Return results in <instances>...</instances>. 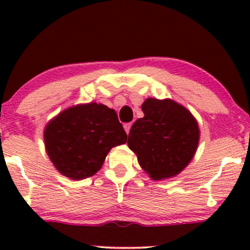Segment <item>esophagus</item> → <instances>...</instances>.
<instances>
[{
	"label": "esophagus",
	"instance_id": "obj_1",
	"mask_svg": "<svg viewBox=\"0 0 250 250\" xmlns=\"http://www.w3.org/2000/svg\"><path fill=\"white\" fill-rule=\"evenodd\" d=\"M131 125H133V123H125V125H123V127H125V133L127 134H129V131H130V128H131Z\"/></svg>",
	"mask_w": 250,
	"mask_h": 250
}]
</instances>
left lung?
Returning a JSON list of instances; mask_svg holds the SVG:
<instances>
[{
  "mask_svg": "<svg viewBox=\"0 0 250 250\" xmlns=\"http://www.w3.org/2000/svg\"><path fill=\"white\" fill-rule=\"evenodd\" d=\"M145 116L135 121L128 146L153 180L176 176L194 157L200 140L197 121L190 111L170 99H147Z\"/></svg>",
  "mask_w": 250,
  "mask_h": 250,
  "instance_id": "obj_1",
  "label": "left lung"
}]
</instances>
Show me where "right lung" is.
<instances>
[{
	"label": "right lung",
	"mask_w": 250,
	"mask_h": 250,
	"mask_svg": "<svg viewBox=\"0 0 250 250\" xmlns=\"http://www.w3.org/2000/svg\"><path fill=\"white\" fill-rule=\"evenodd\" d=\"M125 142L127 134L115 110L96 102L65 109L44 128L50 161L71 180L93 176L110 149Z\"/></svg>",
	"instance_id": "add662e5"
}]
</instances>
